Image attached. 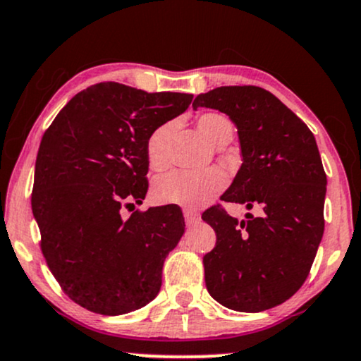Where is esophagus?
<instances>
[{
    "instance_id": "34e87169",
    "label": "esophagus",
    "mask_w": 361,
    "mask_h": 361,
    "mask_svg": "<svg viewBox=\"0 0 361 361\" xmlns=\"http://www.w3.org/2000/svg\"><path fill=\"white\" fill-rule=\"evenodd\" d=\"M183 214H185V223H186V225H188V226H193V225H196V223H198L200 220H202V218H200V213L191 212V209H185Z\"/></svg>"
}]
</instances>
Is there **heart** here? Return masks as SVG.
Wrapping results in <instances>:
<instances>
[{
  "instance_id": "obj_1",
  "label": "heart",
  "mask_w": 361,
  "mask_h": 361,
  "mask_svg": "<svg viewBox=\"0 0 361 361\" xmlns=\"http://www.w3.org/2000/svg\"><path fill=\"white\" fill-rule=\"evenodd\" d=\"M171 128L173 123H163L147 138V158L153 170H163L166 166V138ZM196 128L200 135L216 148L226 147L235 136L233 121L220 111H204L198 115ZM225 185L226 175L216 168L200 173L171 171L154 181L152 193L154 202L161 204L200 208L225 188Z\"/></svg>"
}]
</instances>
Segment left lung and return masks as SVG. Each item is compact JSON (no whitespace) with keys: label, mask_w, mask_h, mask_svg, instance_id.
<instances>
[{"label":"left lung","mask_w":361,"mask_h":361,"mask_svg":"<svg viewBox=\"0 0 361 361\" xmlns=\"http://www.w3.org/2000/svg\"><path fill=\"white\" fill-rule=\"evenodd\" d=\"M226 113L238 128L243 163L223 202L259 208L238 221L221 204L202 214L216 233L203 257L208 293L223 307L257 313L302 288L325 230L326 175L310 128L259 86H220L193 108Z\"/></svg>","instance_id":"left-lung-1"}]
</instances>
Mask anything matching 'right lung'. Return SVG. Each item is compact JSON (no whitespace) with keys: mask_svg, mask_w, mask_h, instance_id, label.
Here are the masks:
<instances>
[{"mask_svg":"<svg viewBox=\"0 0 361 361\" xmlns=\"http://www.w3.org/2000/svg\"><path fill=\"white\" fill-rule=\"evenodd\" d=\"M193 94L147 93L104 81L75 94L41 138L31 208L41 252L61 290L93 313L123 314L161 288L185 231L176 207L121 209L148 191L147 138Z\"/></svg>","mask_w":361,"mask_h":361,"instance_id":"add662e5","label":"right lung"}]
</instances>
